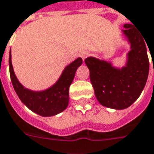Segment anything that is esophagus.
Segmentation results:
<instances>
[{
  "instance_id": "1",
  "label": "esophagus",
  "mask_w": 154,
  "mask_h": 154,
  "mask_svg": "<svg viewBox=\"0 0 154 154\" xmlns=\"http://www.w3.org/2000/svg\"><path fill=\"white\" fill-rule=\"evenodd\" d=\"M88 55H89V53L88 51H82L80 53V57L82 58V60H85L88 57Z\"/></svg>"
}]
</instances>
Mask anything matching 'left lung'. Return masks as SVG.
<instances>
[{"mask_svg":"<svg viewBox=\"0 0 154 154\" xmlns=\"http://www.w3.org/2000/svg\"><path fill=\"white\" fill-rule=\"evenodd\" d=\"M122 32L131 45L125 66L117 68L111 62L88 57L85 63L96 97L104 107L122 110L131 106L143 92L149 72L145 40L132 24Z\"/></svg>","mask_w":154,"mask_h":154,"instance_id":"obj_1","label":"left lung"}]
</instances>
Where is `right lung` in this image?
<instances>
[{
	"mask_svg": "<svg viewBox=\"0 0 154 154\" xmlns=\"http://www.w3.org/2000/svg\"><path fill=\"white\" fill-rule=\"evenodd\" d=\"M82 63V59L78 57L65 67L61 77L53 86L44 91L35 92L25 88L17 80L11 63L10 51V76L17 96L30 110L42 117H51L62 112L68 106L70 85L73 81L77 67Z\"/></svg>",
	"mask_w": 154,
	"mask_h": 154,
	"instance_id": "right-lung-1",
	"label": "right lung"
}]
</instances>
